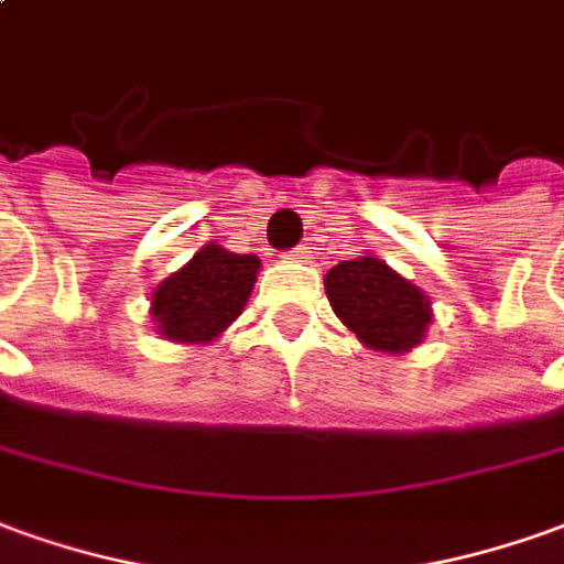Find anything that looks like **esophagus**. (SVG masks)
<instances>
[{
	"label": "esophagus",
	"mask_w": 564,
	"mask_h": 564,
	"mask_svg": "<svg viewBox=\"0 0 564 564\" xmlns=\"http://www.w3.org/2000/svg\"><path fill=\"white\" fill-rule=\"evenodd\" d=\"M290 259H295V262H308L311 259V247L308 243H299V247H293V250H290Z\"/></svg>",
	"instance_id": "34e87169"
}]
</instances>
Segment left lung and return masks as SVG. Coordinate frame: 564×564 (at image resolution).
<instances>
[{"mask_svg": "<svg viewBox=\"0 0 564 564\" xmlns=\"http://www.w3.org/2000/svg\"><path fill=\"white\" fill-rule=\"evenodd\" d=\"M329 305L366 348L405 354L431 326V299L376 256L338 262L323 278Z\"/></svg>", "mask_w": 564, "mask_h": 564, "instance_id": "left-lung-1", "label": "left lung"}]
</instances>
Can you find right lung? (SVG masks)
Segmentation results:
<instances>
[{"label": "right lung", "instance_id": "obj_1", "mask_svg": "<svg viewBox=\"0 0 564 564\" xmlns=\"http://www.w3.org/2000/svg\"><path fill=\"white\" fill-rule=\"evenodd\" d=\"M259 269V256L231 253L219 243H204L192 262L159 283L149 314L161 336L171 341H214L243 311Z\"/></svg>", "mask_w": 564, "mask_h": 564}]
</instances>
